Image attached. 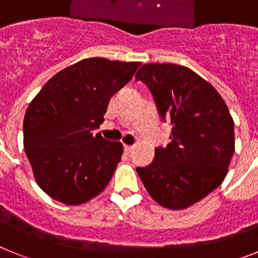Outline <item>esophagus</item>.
Wrapping results in <instances>:
<instances>
[{
    "label": "esophagus",
    "mask_w": 258,
    "mask_h": 258,
    "mask_svg": "<svg viewBox=\"0 0 258 258\" xmlns=\"http://www.w3.org/2000/svg\"><path fill=\"white\" fill-rule=\"evenodd\" d=\"M124 150H125V152H126V154H131V152L134 150V146L125 145V146H124Z\"/></svg>",
    "instance_id": "esophagus-1"
}]
</instances>
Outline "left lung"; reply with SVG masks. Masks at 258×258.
Instances as JSON below:
<instances>
[{
	"label": "left lung",
	"mask_w": 258,
	"mask_h": 258,
	"mask_svg": "<svg viewBox=\"0 0 258 258\" xmlns=\"http://www.w3.org/2000/svg\"><path fill=\"white\" fill-rule=\"evenodd\" d=\"M150 89L163 121L172 124L170 143L137 168L147 192L168 209H184L220 186L235 151L234 120L208 81L172 63H149L136 75Z\"/></svg>",
	"instance_id": "1"
}]
</instances>
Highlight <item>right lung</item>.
<instances>
[{
	"label": "right lung",
	"instance_id": "obj_1",
	"mask_svg": "<svg viewBox=\"0 0 258 258\" xmlns=\"http://www.w3.org/2000/svg\"><path fill=\"white\" fill-rule=\"evenodd\" d=\"M140 61L89 58L61 70L33 98L24 116V150L42 191L67 206L102 192L122 145L93 134L109 99L132 80Z\"/></svg>",
	"mask_w": 258,
	"mask_h": 258
}]
</instances>
